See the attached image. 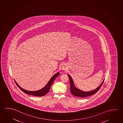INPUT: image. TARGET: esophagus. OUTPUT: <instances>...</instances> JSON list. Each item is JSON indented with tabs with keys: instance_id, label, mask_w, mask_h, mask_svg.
I'll list each match as a JSON object with an SVG mask.
<instances>
[{
	"instance_id": "1",
	"label": "esophagus",
	"mask_w": 123,
	"mask_h": 123,
	"mask_svg": "<svg viewBox=\"0 0 123 123\" xmlns=\"http://www.w3.org/2000/svg\"><path fill=\"white\" fill-rule=\"evenodd\" d=\"M62 70H66V69H67V68L66 67H62Z\"/></svg>"
}]
</instances>
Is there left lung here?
Listing matches in <instances>:
<instances>
[{
  "label": "left lung",
  "instance_id": "left-lung-1",
  "mask_svg": "<svg viewBox=\"0 0 123 123\" xmlns=\"http://www.w3.org/2000/svg\"><path fill=\"white\" fill-rule=\"evenodd\" d=\"M68 75L69 79L71 93L74 96L79 97H81V98L88 97L91 95L94 94L95 93H97V92L99 91V89L103 85V83L104 81V79L99 87H97V88L95 89L94 90L90 91H84L74 86V83L71 76L69 74H68Z\"/></svg>",
  "mask_w": 123,
  "mask_h": 123
}]
</instances>
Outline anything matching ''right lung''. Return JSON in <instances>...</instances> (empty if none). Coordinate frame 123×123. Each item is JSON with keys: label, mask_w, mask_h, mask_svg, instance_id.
Masks as SVG:
<instances>
[{"label": "right lung", "mask_w": 123, "mask_h": 123, "mask_svg": "<svg viewBox=\"0 0 123 123\" xmlns=\"http://www.w3.org/2000/svg\"><path fill=\"white\" fill-rule=\"evenodd\" d=\"M60 73L59 72L56 73L55 74H54L52 78L50 79V80H49L48 83L47 84V85L44 86L43 88L39 90L36 91H29L27 90H24V89L22 88L21 87H20L18 84H17L16 81L14 80L15 82L16 83L17 85L18 86V87L23 92L27 94L31 95L32 96H35L36 97H42L44 96L47 93L49 92L50 91V86L52 84L53 81H54L55 79L57 77L59 76Z\"/></svg>", "instance_id": "obj_1"}]
</instances>
